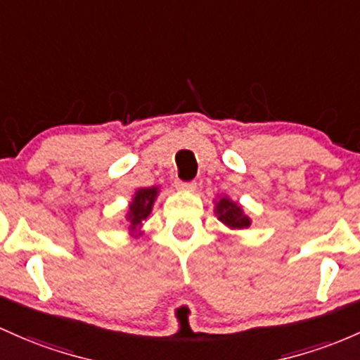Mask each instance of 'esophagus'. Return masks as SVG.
<instances>
[{
    "label": "esophagus",
    "instance_id": "obj_1",
    "mask_svg": "<svg viewBox=\"0 0 360 360\" xmlns=\"http://www.w3.org/2000/svg\"><path fill=\"white\" fill-rule=\"evenodd\" d=\"M177 188H179L181 191L191 193V191H195V189H196V183H195V181H191V183H177Z\"/></svg>",
    "mask_w": 360,
    "mask_h": 360
}]
</instances>
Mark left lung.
<instances>
[{
	"label": "left lung",
	"instance_id": "1",
	"mask_svg": "<svg viewBox=\"0 0 360 360\" xmlns=\"http://www.w3.org/2000/svg\"><path fill=\"white\" fill-rule=\"evenodd\" d=\"M215 215L229 229H248L251 225V219L243 212V207L227 196H220L215 201Z\"/></svg>",
	"mask_w": 360,
	"mask_h": 360
}]
</instances>
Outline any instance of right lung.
I'll use <instances>...</instances> for the list:
<instances>
[{
  "label": "right lung",
  "instance_id": "obj_1",
  "mask_svg": "<svg viewBox=\"0 0 360 360\" xmlns=\"http://www.w3.org/2000/svg\"><path fill=\"white\" fill-rule=\"evenodd\" d=\"M157 195H159V188L155 186L136 189L135 196H133L131 203H129L128 215H126V220L129 222L128 229L135 234V238L141 234V232H138L136 234V231L143 225L150 213H152V207L153 203H155Z\"/></svg>",
  "mask_w": 360,
  "mask_h": 360
}]
</instances>
